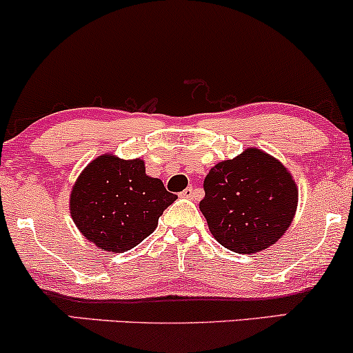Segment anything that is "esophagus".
I'll use <instances>...</instances> for the list:
<instances>
[{"label":"esophagus","instance_id":"1","mask_svg":"<svg viewBox=\"0 0 353 353\" xmlns=\"http://www.w3.org/2000/svg\"><path fill=\"white\" fill-rule=\"evenodd\" d=\"M195 193H196V190H195V188H193V187H188V188H185L183 192L180 193V195L183 196V198H193V196H195Z\"/></svg>","mask_w":353,"mask_h":353}]
</instances>
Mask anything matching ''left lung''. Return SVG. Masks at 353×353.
Returning a JSON list of instances; mask_svg holds the SVG:
<instances>
[{
    "mask_svg": "<svg viewBox=\"0 0 353 353\" xmlns=\"http://www.w3.org/2000/svg\"><path fill=\"white\" fill-rule=\"evenodd\" d=\"M203 190L200 210L212 235L225 248L243 255L265 250L282 239L299 201L287 168L256 148L216 163L205 178Z\"/></svg>",
    "mask_w": 353,
    "mask_h": 353,
    "instance_id": "1",
    "label": "left lung"
}]
</instances>
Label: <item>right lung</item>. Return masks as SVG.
<instances>
[{
	"mask_svg": "<svg viewBox=\"0 0 353 353\" xmlns=\"http://www.w3.org/2000/svg\"><path fill=\"white\" fill-rule=\"evenodd\" d=\"M175 200L163 181L146 175L141 160L103 155L83 170L71 192L70 210L86 239L103 250L120 253L152 235Z\"/></svg>",
	"mask_w": 353,
	"mask_h": 353,
	"instance_id": "add662e5",
	"label": "right lung"
}]
</instances>
